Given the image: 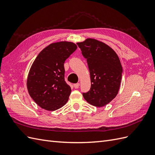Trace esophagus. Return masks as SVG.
<instances>
[{"label":"esophagus","instance_id":"1","mask_svg":"<svg viewBox=\"0 0 155 155\" xmlns=\"http://www.w3.org/2000/svg\"><path fill=\"white\" fill-rule=\"evenodd\" d=\"M79 85H80V83H78L74 84V88H78L79 87Z\"/></svg>","mask_w":155,"mask_h":155}]
</instances>
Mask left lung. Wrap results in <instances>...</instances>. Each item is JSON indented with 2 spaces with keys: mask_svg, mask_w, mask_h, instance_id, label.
Masks as SVG:
<instances>
[{
  "mask_svg": "<svg viewBox=\"0 0 155 155\" xmlns=\"http://www.w3.org/2000/svg\"><path fill=\"white\" fill-rule=\"evenodd\" d=\"M77 45L87 59L91 81L90 91L83 96L91 105L104 107L118 93L123 71L120 59L109 46L96 39L88 38Z\"/></svg>",
  "mask_w": 155,
  "mask_h": 155,
  "instance_id": "1",
  "label": "left lung"
}]
</instances>
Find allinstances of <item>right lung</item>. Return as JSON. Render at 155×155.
<instances>
[{
  "label": "right lung",
  "mask_w": 155,
  "mask_h": 155,
  "mask_svg": "<svg viewBox=\"0 0 155 155\" xmlns=\"http://www.w3.org/2000/svg\"><path fill=\"white\" fill-rule=\"evenodd\" d=\"M76 49L72 42H57L46 46L34 60L26 85L30 97L42 109L54 111L67 104L71 88L64 81V63Z\"/></svg>",
  "instance_id": "add662e5"
}]
</instances>
